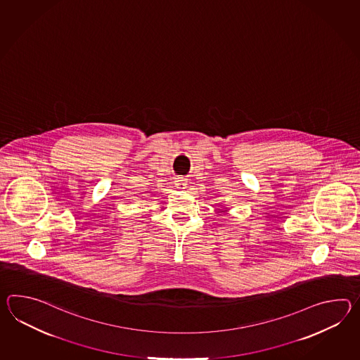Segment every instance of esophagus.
Returning a JSON list of instances; mask_svg holds the SVG:
<instances>
[{
  "label": "esophagus",
  "instance_id": "obj_1",
  "mask_svg": "<svg viewBox=\"0 0 360 360\" xmlns=\"http://www.w3.org/2000/svg\"><path fill=\"white\" fill-rule=\"evenodd\" d=\"M176 188H179V190H186L187 188V182H186V179L182 178V176H178L176 181Z\"/></svg>",
  "mask_w": 360,
  "mask_h": 360
}]
</instances>
